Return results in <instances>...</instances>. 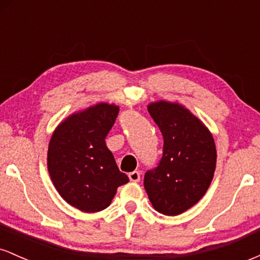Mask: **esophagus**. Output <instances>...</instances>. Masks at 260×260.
<instances>
[{"label":"esophagus","mask_w":260,"mask_h":260,"mask_svg":"<svg viewBox=\"0 0 260 260\" xmlns=\"http://www.w3.org/2000/svg\"><path fill=\"white\" fill-rule=\"evenodd\" d=\"M128 177H129V180L132 182H139L140 181V174L138 171H133V172H129V175H128Z\"/></svg>","instance_id":"esophagus-1"}]
</instances>
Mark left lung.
Masks as SVG:
<instances>
[{
    "instance_id": "8db88e82",
    "label": "left lung",
    "mask_w": 260,
    "mask_h": 260,
    "mask_svg": "<svg viewBox=\"0 0 260 260\" xmlns=\"http://www.w3.org/2000/svg\"><path fill=\"white\" fill-rule=\"evenodd\" d=\"M148 111L164 137L157 168L145 172L144 188L154 209L175 216L197 204L213 181L216 148L213 134L189 110L160 100Z\"/></svg>"
}]
</instances>
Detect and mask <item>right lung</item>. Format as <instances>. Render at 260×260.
<instances>
[{"label":"right lung","instance_id":"1","mask_svg":"<svg viewBox=\"0 0 260 260\" xmlns=\"http://www.w3.org/2000/svg\"><path fill=\"white\" fill-rule=\"evenodd\" d=\"M120 107L99 103L74 112L56 127L47 150V170L59 196L84 213L110 205L129 181L105 144Z\"/></svg>","mask_w":260,"mask_h":260}]
</instances>
